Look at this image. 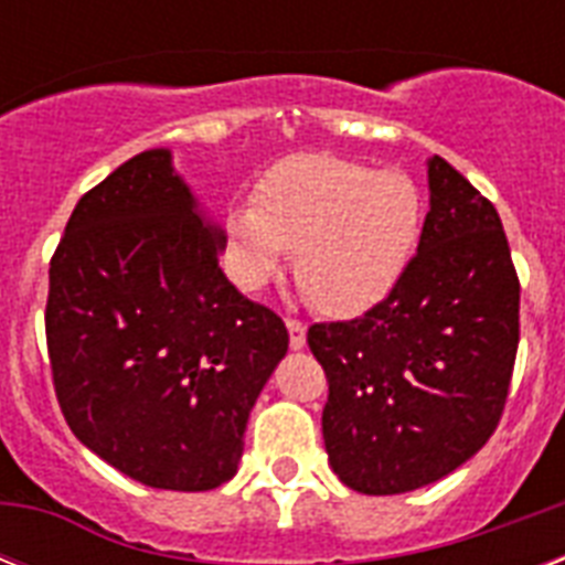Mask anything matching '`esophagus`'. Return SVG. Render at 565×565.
Instances as JSON below:
<instances>
[{"instance_id": "esophagus-1", "label": "esophagus", "mask_w": 565, "mask_h": 565, "mask_svg": "<svg viewBox=\"0 0 565 565\" xmlns=\"http://www.w3.org/2000/svg\"><path fill=\"white\" fill-rule=\"evenodd\" d=\"M287 331H290V349H305V343H308V328H305V322H299V319H287Z\"/></svg>"}]
</instances>
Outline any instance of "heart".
Wrapping results in <instances>:
<instances>
[{"label": "heart", "instance_id": "obj_1", "mask_svg": "<svg viewBox=\"0 0 565 565\" xmlns=\"http://www.w3.org/2000/svg\"><path fill=\"white\" fill-rule=\"evenodd\" d=\"M254 202L225 216L231 273L260 290L290 252L296 275L319 310L361 317L407 273L422 231L419 190L404 172H375L337 154H299L275 163Z\"/></svg>", "mask_w": 565, "mask_h": 565}]
</instances>
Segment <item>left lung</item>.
<instances>
[{"label":"left lung","mask_w":565,"mask_h":565,"mask_svg":"<svg viewBox=\"0 0 565 565\" xmlns=\"http://www.w3.org/2000/svg\"><path fill=\"white\" fill-rule=\"evenodd\" d=\"M407 273L377 308L310 326L328 377L331 469L366 495L419 490L492 437L519 349V278L499 211L439 154Z\"/></svg>","instance_id":"1"}]
</instances>
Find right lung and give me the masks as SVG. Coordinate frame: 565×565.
<instances>
[{
	"label": "right lung",
	"instance_id": "1",
	"mask_svg": "<svg viewBox=\"0 0 565 565\" xmlns=\"http://www.w3.org/2000/svg\"><path fill=\"white\" fill-rule=\"evenodd\" d=\"M225 234L149 149L78 199L49 264L46 345L66 425L154 490L231 481L287 354L281 317L220 269Z\"/></svg>",
	"mask_w": 565,
	"mask_h": 565
}]
</instances>
